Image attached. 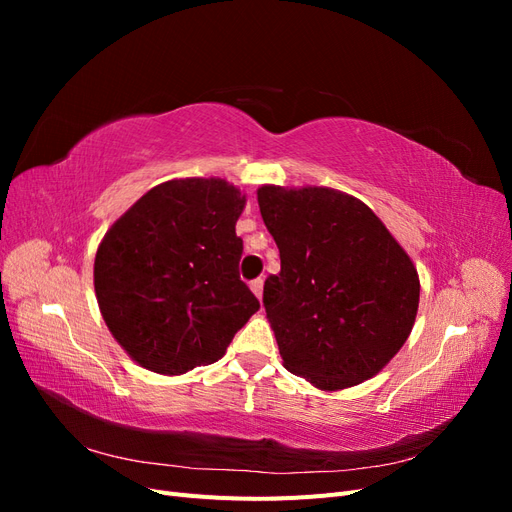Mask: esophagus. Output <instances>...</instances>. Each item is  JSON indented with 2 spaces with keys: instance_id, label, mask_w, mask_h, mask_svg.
I'll list each match as a JSON object with an SVG mask.
<instances>
[{
  "instance_id": "obj_1",
  "label": "esophagus",
  "mask_w": 512,
  "mask_h": 512,
  "mask_svg": "<svg viewBox=\"0 0 512 512\" xmlns=\"http://www.w3.org/2000/svg\"><path fill=\"white\" fill-rule=\"evenodd\" d=\"M250 288H252V292L256 294L258 299H262V288H265V280H262V277H258V280L250 282Z\"/></svg>"
}]
</instances>
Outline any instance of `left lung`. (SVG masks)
<instances>
[{
	"mask_svg": "<svg viewBox=\"0 0 512 512\" xmlns=\"http://www.w3.org/2000/svg\"><path fill=\"white\" fill-rule=\"evenodd\" d=\"M258 205L282 260L262 305L284 367L324 391L376 376L418 309L404 247L361 200L331 188L262 185Z\"/></svg>",
	"mask_w": 512,
	"mask_h": 512,
	"instance_id": "obj_1",
	"label": "left lung"
}]
</instances>
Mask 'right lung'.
Listing matches in <instances>:
<instances>
[{
    "mask_svg": "<svg viewBox=\"0 0 512 512\" xmlns=\"http://www.w3.org/2000/svg\"><path fill=\"white\" fill-rule=\"evenodd\" d=\"M245 196L222 179L156 185L106 232L94 284L106 327L132 359L177 376L222 359L258 312L239 277Z\"/></svg>",
    "mask_w": 512,
    "mask_h": 512,
    "instance_id": "1",
    "label": "right lung"
}]
</instances>
